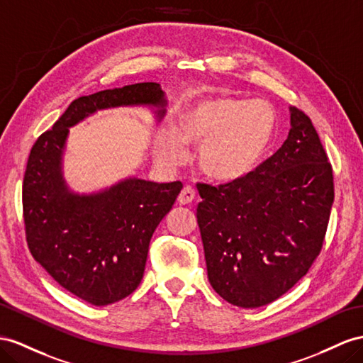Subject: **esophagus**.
<instances>
[{
    "label": "esophagus",
    "instance_id": "esophagus-1",
    "mask_svg": "<svg viewBox=\"0 0 363 363\" xmlns=\"http://www.w3.org/2000/svg\"><path fill=\"white\" fill-rule=\"evenodd\" d=\"M194 198H196V193H194V190L190 187V185H185V187L179 193L178 202L182 203V206H187V203L194 201Z\"/></svg>",
    "mask_w": 363,
    "mask_h": 363
}]
</instances>
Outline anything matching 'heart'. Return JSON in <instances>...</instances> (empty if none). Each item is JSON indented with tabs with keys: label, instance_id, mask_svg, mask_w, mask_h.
I'll return each mask as SVG.
<instances>
[{
	"label": "heart",
	"instance_id": "1",
	"mask_svg": "<svg viewBox=\"0 0 363 363\" xmlns=\"http://www.w3.org/2000/svg\"><path fill=\"white\" fill-rule=\"evenodd\" d=\"M276 125V110L268 101L201 98L179 111L174 127L160 130L156 155L165 165H178L187 156L185 145H199L201 173L215 182H235L261 165Z\"/></svg>",
	"mask_w": 363,
	"mask_h": 363
}]
</instances>
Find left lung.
I'll return each instance as SVG.
<instances>
[{
  "instance_id": "obj_1",
  "label": "left lung",
  "mask_w": 363,
  "mask_h": 363,
  "mask_svg": "<svg viewBox=\"0 0 363 363\" xmlns=\"http://www.w3.org/2000/svg\"><path fill=\"white\" fill-rule=\"evenodd\" d=\"M282 147L245 178L198 184L196 215L208 281L222 299L257 308L294 286L319 256L334 201L318 132L290 107Z\"/></svg>"
}]
</instances>
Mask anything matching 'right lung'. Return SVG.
<instances>
[{"mask_svg":"<svg viewBox=\"0 0 363 363\" xmlns=\"http://www.w3.org/2000/svg\"><path fill=\"white\" fill-rule=\"evenodd\" d=\"M150 106L164 116L157 82H138L75 99L33 144L23 182L26 239L33 259L62 288L91 305L124 299L141 284L148 245L173 207L182 182L128 178L90 194L72 191L62 176L69 127L98 110Z\"/></svg>","mask_w":363,"mask_h":363,"instance_id":"obj_1","label":"right lung"}]
</instances>
